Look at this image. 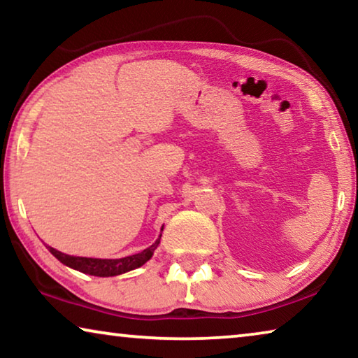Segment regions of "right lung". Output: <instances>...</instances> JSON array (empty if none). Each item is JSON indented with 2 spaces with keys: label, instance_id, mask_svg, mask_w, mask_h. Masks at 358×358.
I'll use <instances>...</instances> for the list:
<instances>
[{
  "label": "right lung",
  "instance_id": "1",
  "mask_svg": "<svg viewBox=\"0 0 358 358\" xmlns=\"http://www.w3.org/2000/svg\"><path fill=\"white\" fill-rule=\"evenodd\" d=\"M161 235L153 245L147 250H143L138 254H132L128 257L121 259H93V257H76V256H68V254H63L57 250H53L52 246H47L48 251H50L53 256H55L59 262L71 266V268L82 271V273L93 275V276H117L121 273H126V271H131L137 268V266H142L147 260L153 256L155 250L159 245Z\"/></svg>",
  "mask_w": 358,
  "mask_h": 358
}]
</instances>
